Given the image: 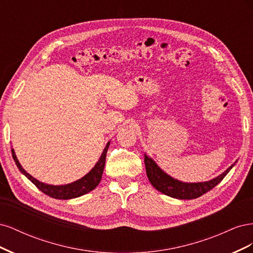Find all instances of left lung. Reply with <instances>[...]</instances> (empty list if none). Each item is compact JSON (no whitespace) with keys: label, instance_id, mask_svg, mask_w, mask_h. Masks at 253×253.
Returning <instances> with one entry per match:
<instances>
[{"label":"left lung","instance_id":"8db88e82","mask_svg":"<svg viewBox=\"0 0 253 253\" xmlns=\"http://www.w3.org/2000/svg\"><path fill=\"white\" fill-rule=\"evenodd\" d=\"M235 163L229 167L224 173L211 180L203 182H183L167 174L160 169L154 160L144 154L145 171H147V176L152 186L159 192L173 198H178V200H193L207 193L224 179L229 171L234 167Z\"/></svg>","mask_w":253,"mask_h":253}]
</instances>
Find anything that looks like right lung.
Here are the masks:
<instances>
[{"instance_id": "1", "label": "right lung", "mask_w": 253, "mask_h": 253, "mask_svg": "<svg viewBox=\"0 0 253 253\" xmlns=\"http://www.w3.org/2000/svg\"><path fill=\"white\" fill-rule=\"evenodd\" d=\"M109 145H110V141L106 143L102 154H101L100 158H99L97 164L94 166L93 169H91L87 174L84 175L82 178H80L78 180H76L71 183H67V185H62V186L48 185V183H45V182H42L40 180L36 179L35 177H33L32 175L23 169V167L19 163V160L16 156V153H14L13 149H11V154H12V158L14 160V163H16L17 167L19 168L20 172L22 174H24L38 189H40L42 191L43 193H45L52 198H56V200H71V198L79 197V196H82L84 194L90 192V191H93L99 185V182H100L101 177H102V173H103L104 165H105L106 152H108Z\"/></svg>"}]
</instances>
